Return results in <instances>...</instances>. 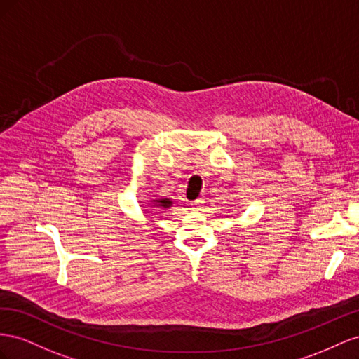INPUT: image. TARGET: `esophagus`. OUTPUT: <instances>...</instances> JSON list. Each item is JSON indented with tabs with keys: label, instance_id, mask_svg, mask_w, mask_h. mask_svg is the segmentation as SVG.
Listing matches in <instances>:
<instances>
[{
	"label": "esophagus",
	"instance_id": "obj_1",
	"mask_svg": "<svg viewBox=\"0 0 359 359\" xmlns=\"http://www.w3.org/2000/svg\"><path fill=\"white\" fill-rule=\"evenodd\" d=\"M203 204H204V198H197V200H194V201L191 203V206H192V209L200 210V209L203 208Z\"/></svg>",
	"mask_w": 359,
	"mask_h": 359
}]
</instances>
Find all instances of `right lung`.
Masks as SVG:
<instances>
[{
  "label": "right lung",
  "mask_w": 359,
  "mask_h": 359,
  "mask_svg": "<svg viewBox=\"0 0 359 359\" xmlns=\"http://www.w3.org/2000/svg\"><path fill=\"white\" fill-rule=\"evenodd\" d=\"M171 201L168 198H162V200H153V206L156 208H170L171 206Z\"/></svg>",
  "instance_id": "right-lung-1"
}]
</instances>
